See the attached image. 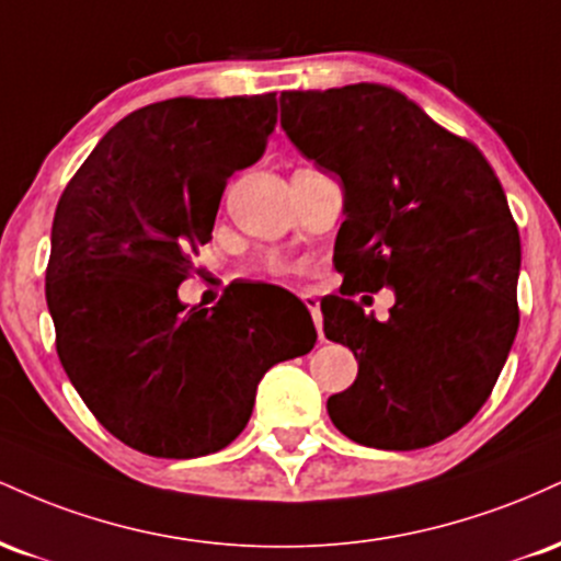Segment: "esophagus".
<instances>
[{"mask_svg":"<svg viewBox=\"0 0 561 561\" xmlns=\"http://www.w3.org/2000/svg\"><path fill=\"white\" fill-rule=\"evenodd\" d=\"M302 298V302H306V308L308 311H311V317H313V324H317V332H319V340H321V308H319V300H317V295L313 293H302L300 295Z\"/></svg>","mask_w":561,"mask_h":561,"instance_id":"34e87169","label":"esophagus"}]
</instances>
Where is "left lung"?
Returning a JSON list of instances; mask_svg holds the SVG:
<instances>
[{"instance_id": "8db88e82", "label": "left lung", "mask_w": 561, "mask_h": 561, "mask_svg": "<svg viewBox=\"0 0 561 561\" xmlns=\"http://www.w3.org/2000/svg\"><path fill=\"white\" fill-rule=\"evenodd\" d=\"M279 105L289 141L343 184V295L396 293L388 321L340 295L321 302L324 334L358 362L330 420L369 448L433 446L482 409L517 334L523 248L504 190L472 141L382 83L282 92Z\"/></svg>"}]
</instances>
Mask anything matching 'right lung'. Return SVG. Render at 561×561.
<instances>
[{"mask_svg":"<svg viewBox=\"0 0 561 561\" xmlns=\"http://www.w3.org/2000/svg\"><path fill=\"white\" fill-rule=\"evenodd\" d=\"M274 126V92L139 107L57 203L47 266L57 356L102 427L141 454L195 459L229 446L261 377L317 343L311 317L276 330L240 289L214 308L176 293L210 240L227 179L263 156Z\"/></svg>","mask_w":561,"mask_h":561,"instance_id":"right-lung-1","label":"right lung"}]
</instances>
